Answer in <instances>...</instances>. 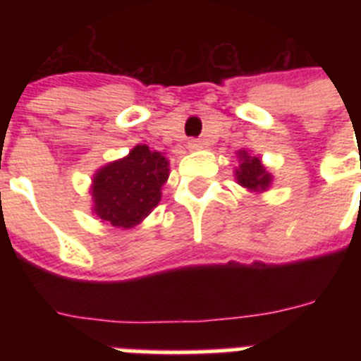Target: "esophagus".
Masks as SVG:
<instances>
[{"label": "esophagus", "instance_id": "obj_1", "mask_svg": "<svg viewBox=\"0 0 361 361\" xmlns=\"http://www.w3.org/2000/svg\"><path fill=\"white\" fill-rule=\"evenodd\" d=\"M202 141H199V139H191V141H188V148L191 149V152H195V149H202Z\"/></svg>", "mask_w": 361, "mask_h": 361}]
</instances>
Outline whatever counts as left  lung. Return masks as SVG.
<instances>
[{"instance_id": "obj_1", "label": "left lung", "mask_w": 361, "mask_h": 361, "mask_svg": "<svg viewBox=\"0 0 361 361\" xmlns=\"http://www.w3.org/2000/svg\"><path fill=\"white\" fill-rule=\"evenodd\" d=\"M238 166L235 168V180L250 193H264L273 184V173L262 164V159L258 155H251L247 149L237 152Z\"/></svg>"}]
</instances>
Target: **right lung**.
Here are the masks:
<instances>
[{
	"label": "right lung",
	"mask_w": 361,
	"mask_h": 361,
	"mask_svg": "<svg viewBox=\"0 0 361 361\" xmlns=\"http://www.w3.org/2000/svg\"><path fill=\"white\" fill-rule=\"evenodd\" d=\"M170 177L166 153L137 145L126 157L101 166L92 177V213L103 224L130 229L157 208Z\"/></svg>",
	"instance_id": "1"
}]
</instances>
